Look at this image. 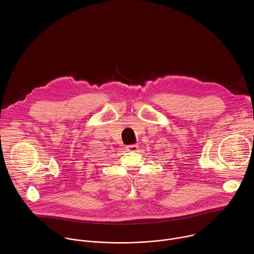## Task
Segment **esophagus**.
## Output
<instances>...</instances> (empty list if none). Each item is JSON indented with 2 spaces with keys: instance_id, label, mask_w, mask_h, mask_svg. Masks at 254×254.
<instances>
[{
  "instance_id": "1",
  "label": "esophagus",
  "mask_w": 254,
  "mask_h": 254,
  "mask_svg": "<svg viewBox=\"0 0 254 254\" xmlns=\"http://www.w3.org/2000/svg\"><path fill=\"white\" fill-rule=\"evenodd\" d=\"M126 149L127 151H136L138 149V144H130V145H127Z\"/></svg>"
}]
</instances>
